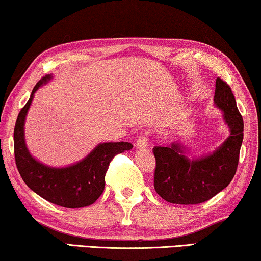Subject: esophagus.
<instances>
[{"label": "esophagus", "instance_id": "1", "mask_svg": "<svg viewBox=\"0 0 261 261\" xmlns=\"http://www.w3.org/2000/svg\"><path fill=\"white\" fill-rule=\"evenodd\" d=\"M146 146H148V141H146V137L144 135H141L137 139H136V148L145 149Z\"/></svg>", "mask_w": 261, "mask_h": 261}]
</instances>
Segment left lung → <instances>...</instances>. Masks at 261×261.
Listing matches in <instances>:
<instances>
[{
	"instance_id": "obj_1",
	"label": "left lung",
	"mask_w": 261,
	"mask_h": 261,
	"mask_svg": "<svg viewBox=\"0 0 261 261\" xmlns=\"http://www.w3.org/2000/svg\"><path fill=\"white\" fill-rule=\"evenodd\" d=\"M214 104L222 111L229 135L214 151L190 157L182 142L155 146V190L163 200L176 204H197L212 199L229 185L236 175L244 139V120L230 87L218 78Z\"/></svg>"
}]
</instances>
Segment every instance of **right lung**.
Here are the masks:
<instances>
[{
    "label": "right lung",
    "mask_w": 261,
    "mask_h": 261,
    "mask_svg": "<svg viewBox=\"0 0 261 261\" xmlns=\"http://www.w3.org/2000/svg\"><path fill=\"white\" fill-rule=\"evenodd\" d=\"M52 79V74H48L36 84L17 116L14 129L16 167L25 185L48 202L65 208L87 207L104 192L105 174L111 160L134 146L129 142L99 143L85 159L67 167H50L33 157L25 144V117L36 91Z\"/></svg>",
    "instance_id": "add662e5"
}]
</instances>
